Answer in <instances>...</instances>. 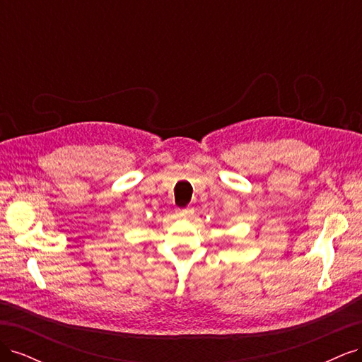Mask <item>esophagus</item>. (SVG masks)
<instances>
[{"label": "esophagus", "instance_id": "esophagus-1", "mask_svg": "<svg viewBox=\"0 0 362 362\" xmlns=\"http://www.w3.org/2000/svg\"><path fill=\"white\" fill-rule=\"evenodd\" d=\"M177 214H178V217L189 218V217H193L194 210H193V208H184V210H177Z\"/></svg>", "mask_w": 362, "mask_h": 362}]
</instances>
